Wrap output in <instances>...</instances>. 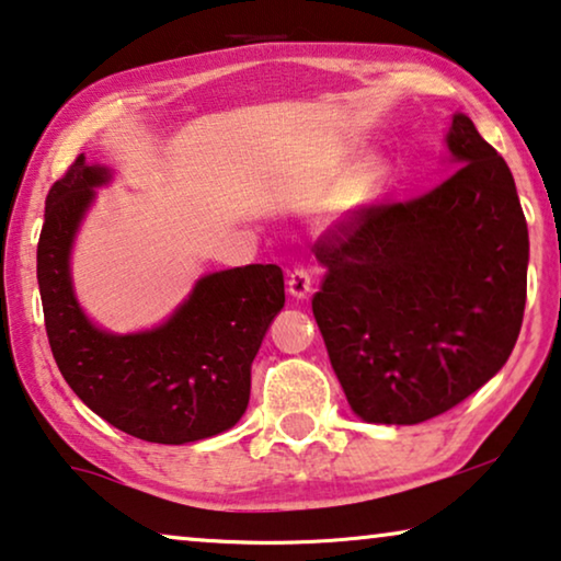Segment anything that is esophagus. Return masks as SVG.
Instances as JSON below:
<instances>
[{
  "instance_id": "esophagus-1",
  "label": "esophagus",
  "mask_w": 561,
  "mask_h": 561,
  "mask_svg": "<svg viewBox=\"0 0 561 561\" xmlns=\"http://www.w3.org/2000/svg\"><path fill=\"white\" fill-rule=\"evenodd\" d=\"M287 287H289V295L291 297L305 299L307 295H310V289H312V272L307 270V266H295V270L289 272Z\"/></svg>"
}]
</instances>
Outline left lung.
<instances>
[{"label": "left lung", "instance_id": "obj_1", "mask_svg": "<svg viewBox=\"0 0 561 561\" xmlns=\"http://www.w3.org/2000/svg\"><path fill=\"white\" fill-rule=\"evenodd\" d=\"M455 170L404 203L363 205L314 243L312 314L353 412L376 424L445 414L499 374L526 305L528 228L508 164L465 114Z\"/></svg>", "mask_w": 561, "mask_h": 561}]
</instances>
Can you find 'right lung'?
Returning <instances> with one entry per match:
<instances>
[{
	"instance_id": "right-lung-1",
	"label": "right lung",
	"mask_w": 561,
	"mask_h": 561,
	"mask_svg": "<svg viewBox=\"0 0 561 561\" xmlns=\"http://www.w3.org/2000/svg\"><path fill=\"white\" fill-rule=\"evenodd\" d=\"M108 178L78 154L47 193L37 284L53 358L76 397L126 435L157 445L220 435L249 407L251 363L284 307V274L277 264L205 274L160 328L106 333L78 305L68 259L93 187Z\"/></svg>"
}]
</instances>
